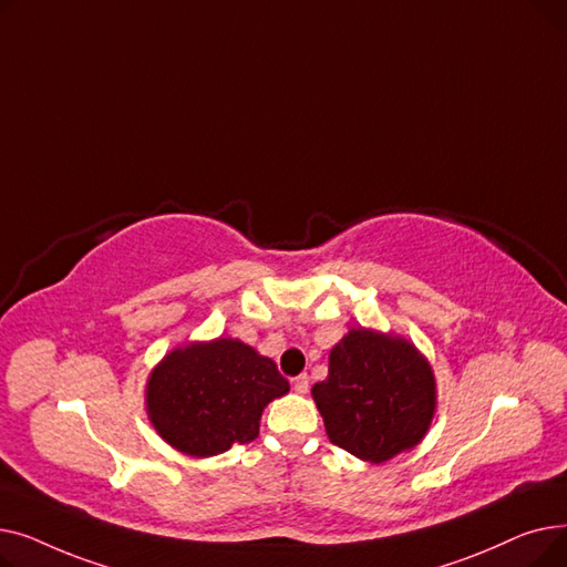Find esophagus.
Instances as JSON below:
<instances>
[{
	"mask_svg": "<svg viewBox=\"0 0 567 567\" xmlns=\"http://www.w3.org/2000/svg\"><path fill=\"white\" fill-rule=\"evenodd\" d=\"M308 389H310V379H308V374H301V377H296L293 379V391L299 393V395H306L308 393Z\"/></svg>",
	"mask_w": 567,
	"mask_h": 567,
	"instance_id": "obj_1",
	"label": "esophagus"
}]
</instances>
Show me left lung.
Wrapping results in <instances>:
<instances>
[{"instance_id":"1","label":"left lung","mask_w":567,"mask_h":567,"mask_svg":"<svg viewBox=\"0 0 567 567\" xmlns=\"http://www.w3.org/2000/svg\"><path fill=\"white\" fill-rule=\"evenodd\" d=\"M312 400L331 443L383 464L419 445L436 413V379L411 340L351 329L329 353V377Z\"/></svg>"}]
</instances>
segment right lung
<instances>
[{"mask_svg": "<svg viewBox=\"0 0 567 567\" xmlns=\"http://www.w3.org/2000/svg\"><path fill=\"white\" fill-rule=\"evenodd\" d=\"M289 393L276 363L234 338L188 342L148 372L144 404L158 436L188 457H214L259 434L268 402Z\"/></svg>", "mask_w": 567, "mask_h": 567, "instance_id": "1", "label": "right lung"}]
</instances>
